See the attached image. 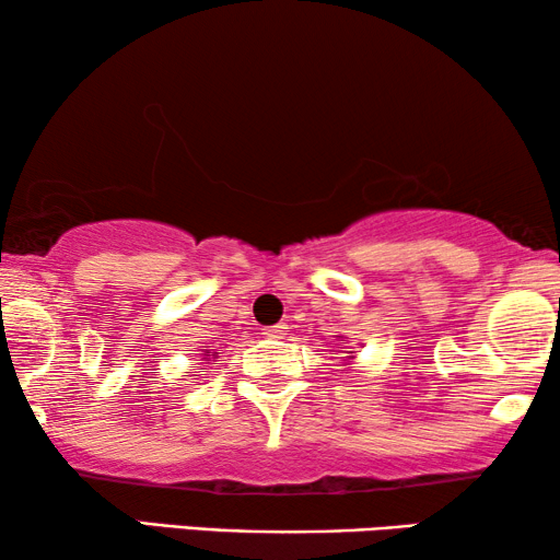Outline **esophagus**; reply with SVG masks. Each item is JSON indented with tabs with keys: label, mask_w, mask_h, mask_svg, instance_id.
<instances>
[{
	"label": "esophagus",
	"mask_w": 560,
	"mask_h": 560,
	"mask_svg": "<svg viewBox=\"0 0 560 560\" xmlns=\"http://www.w3.org/2000/svg\"><path fill=\"white\" fill-rule=\"evenodd\" d=\"M262 334L267 336V339H282V336H285V324L267 326V328H262Z\"/></svg>",
	"instance_id": "34e87169"
}]
</instances>
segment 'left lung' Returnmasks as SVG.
I'll list each match as a JSON object with an SVG mask.
<instances>
[{
  "label": "left lung",
  "instance_id": "8db88e82",
  "mask_svg": "<svg viewBox=\"0 0 560 560\" xmlns=\"http://www.w3.org/2000/svg\"><path fill=\"white\" fill-rule=\"evenodd\" d=\"M339 339H341V341H343V336H339ZM349 354H351V351H349ZM349 359H354V354H351V357H349Z\"/></svg>",
  "mask_w": 560,
  "mask_h": 560
}]
</instances>
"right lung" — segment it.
<instances>
[{
  "instance_id": "right-lung-1",
  "label": "right lung",
  "mask_w": 560,
  "mask_h": 560,
  "mask_svg": "<svg viewBox=\"0 0 560 560\" xmlns=\"http://www.w3.org/2000/svg\"><path fill=\"white\" fill-rule=\"evenodd\" d=\"M219 351L217 349H201V359L203 362H211V359H217Z\"/></svg>"
}]
</instances>
